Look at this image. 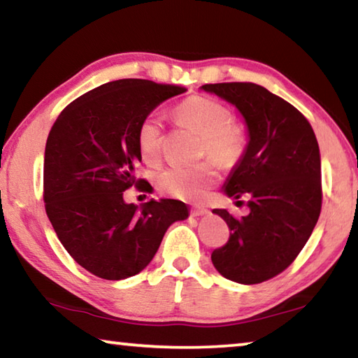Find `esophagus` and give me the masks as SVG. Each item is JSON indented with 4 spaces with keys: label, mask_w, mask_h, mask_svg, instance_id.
<instances>
[{
    "label": "esophagus",
    "mask_w": 358,
    "mask_h": 358,
    "mask_svg": "<svg viewBox=\"0 0 358 358\" xmlns=\"http://www.w3.org/2000/svg\"><path fill=\"white\" fill-rule=\"evenodd\" d=\"M207 213H208V210L207 208H202V207H196V208L191 210V215L192 216H203V215H207Z\"/></svg>",
    "instance_id": "1"
}]
</instances>
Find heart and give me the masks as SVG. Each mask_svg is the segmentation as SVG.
<instances>
[{
  "label": "heart",
  "instance_id": "b5f03b06",
  "mask_svg": "<svg viewBox=\"0 0 358 358\" xmlns=\"http://www.w3.org/2000/svg\"><path fill=\"white\" fill-rule=\"evenodd\" d=\"M173 118L201 134V153L208 155L221 166H232L245 150V134L232 123V113L222 102L207 96H191L173 108ZM162 124L156 115L145 117L137 128V147L145 162H155L161 151ZM220 173L211 162L194 167H171L157 175L162 192L189 202L207 197Z\"/></svg>",
  "mask_w": 358,
  "mask_h": 358
}]
</instances>
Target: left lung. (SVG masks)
Listing matches in <instances>:
<instances>
[{"label":"left lung","instance_id":"obj_1","mask_svg":"<svg viewBox=\"0 0 358 358\" xmlns=\"http://www.w3.org/2000/svg\"><path fill=\"white\" fill-rule=\"evenodd\" d=\"M203 92L230 102L245 118L246 148L224 183V194L248 197L250 215L215 208L230 229L211 254L220 273L240 284L280 275L311 237L322 207L320 153L308 120L280 96L250 82L207 83Z\"/></svg>","mask_w":358,"mask_h":358}]
</instances>
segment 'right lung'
<instances>
[{"label": "right lung", "instance_id": "right-lung-1", "mask_svg": "<svg viewBox=\"0 0 358 358\" xmlns=\"http://www.w3.org/2000/svg\"><path fill=\"white\" fill-rule=\"evenodd\" d=\"M177 85L121 78L85 93L59 113L45 143L44 202L64 250L102 280H126L147 266L166 230L189 215L173 199L126 203L142 161L137 128Z\"/></svg>", "mask_w": 358, "mask_h": 358}]
</instances>
